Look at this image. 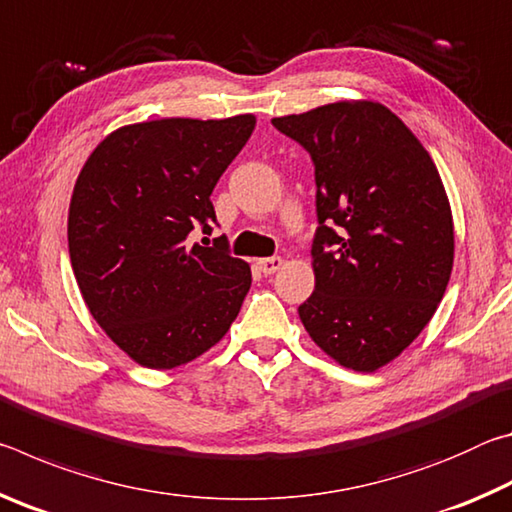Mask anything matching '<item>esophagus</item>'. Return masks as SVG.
Returning a JSON list of instances; mask_svg holds the SVG:
<instances>
[{"label": "esophagus", "instance_id": "34e87169", "mask_svg": "<svg viewBox=\"0 0 512 512\" xmlns=\"http://www.w3.org/2000/svg\"><path fill=\"white\" fill-rule=\"evenodd\" d=\"M282 264H284L282 257H264V259H257V262H255V266L264 275H273L275 271H280Z\"/></svg>", "mask_w": 512, "mask_h": 512}]
</instances>
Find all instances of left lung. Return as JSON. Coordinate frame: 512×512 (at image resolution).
Listing matches in <instances>:
<instances>
[{"instance_id":"obj_1","label":"left lung","mask_w":512,"mask_h":512,"mask_svg":"<svg viewBox=\"0 0 512 512\" xmlns=\"http://www.w3.org/2000/svg\"><path fill=\"white\" fill-rule=\"evenodd\" d=\"M316 167V289L302 325L339 366L375 372L418 339L454 266V219L431 155L370 99L275 117Z\"/></svg>"}]
</instances>
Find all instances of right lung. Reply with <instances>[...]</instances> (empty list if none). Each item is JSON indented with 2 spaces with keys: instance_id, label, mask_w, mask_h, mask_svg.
<instances>
[{
  "instance_id": "1",
  "label": "right lung",
  "mask_w": 512,
  "mask_h": 512,
  "mask_svg": "<svg viewBox=\"0 0 512 512\" xmlns=\"http://www.w3.org/2000/svg\"><path fill=\"white\" fill-rule=\"evenodd\" d=\"M255 115L164 117L103 137L76 178L69 259L92 318L140 366L171 370L214 348L253 282L225 241H189L216 223L221 173L255 131Z\"/></svg>"
}]
</instances>
